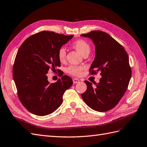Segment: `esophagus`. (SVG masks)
I'll return each instance as SVG.
<instances>
[{
  "label": "esophagus",
  "instance_id": "1",
  "mask_svg": "<svg viewBox=\"0 0 147 147\" xmlns=\"http://www.w3.org/2000/svg\"><path fill=\"white\" fill-rule=\"evenodd\" d=\"M73 83H74V84H76V83H79V82H80V80L78 79V78H73Z\"/></svg>",
  "mask_w": 147,
  "mask_h": 147
}]
</instances>
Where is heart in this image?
<instances>
[{
  "instance_id": "1",
  "label": "heart",
  "mask_w": 147,
  "mask_h": 147,
  "mask_svg": "<svg viewBox=\"0 0 147 147\" xmlns=\"http://www.w3.org/2000/svg\"><path fill=\"white\" fill-rule=\"evenodd\" d=\"M71 46L74 49H76L78 53L81 54L82 56L85 54H89L91 51V46L87 41L83 39H78L75 40L72 44ZM66 50L63 47H61L59 49L57 52V57L60 62L63 63L66 60ZM83 67L80 66H69L67 67V72L73 76H80L82 73Z\"/></svg>"
}]
</instances>
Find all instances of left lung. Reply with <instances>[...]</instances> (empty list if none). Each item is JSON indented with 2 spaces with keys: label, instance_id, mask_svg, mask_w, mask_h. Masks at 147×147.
I'll return each mask as SVG.
<instances>
[{
  "label": "left lung",
  "instance_id": "left-lung-1",
  "mask_svg": "<svg viewBox=\"0 0 147 147\" xmlns=\"http://www.w3.org/2000/svg\"><path fill=\"white\" fill-rule=\"evenodd\" d=\"M81 36L91 39L95 45L90 74L100 71L102 76L94 88L91 82L84 81L87 90L81 94L82 98L93 110L107 111L117 106L128 88L131 76L128 55L120 43L105 32L93 30Z\"/></svg>",
  "mask_w": 147,
  "mask_h": 147
}]
</instances>
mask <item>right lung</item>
Listing matches in <instances>:
<instances>
[{
	"label": "right lung",
	"mask_w": 147,
	"mask_h": 147,
	"mask_svg": "<svg viewBox=\"0 0 147 147\" xmlns=\"http://www.w3.org/2000/svg\"><path fill=\"white\" fill-rule=\"evenodd\" d=\"M73 37L44 30L30 36L20 46L13 66V78L19 100L31 113H52L62 104L64 92L73 84L67 75L60 73L62 77L54 83H50L47 76L49 70L54 71L61 66L58 51Z\"/></svg>",
	"instance_id": "right-lung-1"
}]
</instances>
